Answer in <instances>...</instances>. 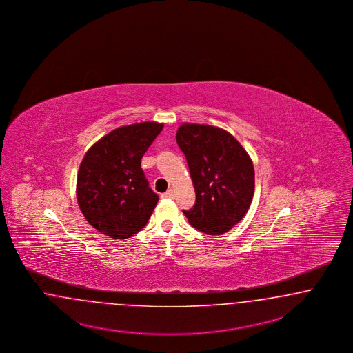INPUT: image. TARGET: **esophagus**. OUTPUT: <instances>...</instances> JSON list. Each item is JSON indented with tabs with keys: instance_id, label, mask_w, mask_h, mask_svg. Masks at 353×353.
Listing matches in <instances>:
<instances>
[{
	"instance_id": "esophagus-1",
	"label": "esophagus",
	"mask_w": 353,
	"mask_h": 353,
	"mask_svg": "<svg viewBox=\"0 0 353 353\" xmlns=\"http://www.w3.org/2000/svg\"><path fill=\"white\" fill-rule=\"evenodd\" d=\"M161 196H163V198H167V199H172V198L174 196V192H173L172 189H170L168 192H165Z\"/></svg>"
}]
</instances>
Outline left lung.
Listing matches in <instances>:
<instances>
[{
  "label": "left lung",
  "instance_id": "left-lung-1",
  "mask_svg": "<svg viewBox=\"0 0 353 353\" xmlns=\"http://www.w3.org/2000/svg\"><path fill=\"white\" fill-rule=\"evenodd\" d=\"M194 183L195 203L183 210L195 230L230 231L248 212L254 194V167L239 141L210 125L183 123L176 134Z\"/></svg>",
  "mask_w": 353,
  "mask_h": 353
}]
</instances>
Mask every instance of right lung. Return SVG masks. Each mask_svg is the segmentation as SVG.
I'll return each mask as SVG.
<instances>
[{"mask_svg": "<svg viewBox=\"0 0 353 353\" xmlns=\"http://www.w3.org/2000/svg\"><path fill=\"white\" fill-rule=\"evenodd\" d=\"M163 123L119 128L85 152L77 179V199L87 221L112 239H129L146 227L159 196L148 186L141 159Z\"/></svg>", "mask_w": 353, "mask_h": 353, "instance_id": "obj_1", "label": "right lung"}]
</instances>
